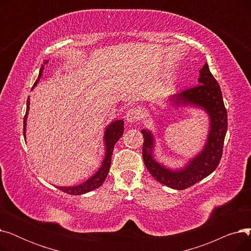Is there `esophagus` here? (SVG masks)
<instances>
[{
    "instance_id": "obj_1",
    "label": "esophagus",
    "mask_w": 251,
    "mask_h": 251,
    "mask_svg": "<svg viewBox=\"0 0 251 251\" xmlns=\"http://www.w3.org/2000/svg\"><path fill=\"white\" fill-rule=\"evenodd\" d=\"M141 116V111L137 108H132L128 110L127 114H126V120L129 123H134L136 121H138Z\"/></svg>"
}]
</instances>
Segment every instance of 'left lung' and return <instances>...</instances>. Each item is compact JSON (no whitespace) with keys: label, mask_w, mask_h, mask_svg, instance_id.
I'll return each mask as SVG.
<instances>
[{"label":"left lung","mask_w":251,"mask_h":251,"mask_svg":"<svg viewBox=\"0 0 251 251\" xmlns=\"http://www.w3.org/2000/svg\"><path fill=\"white\" fill-rule=\"evenodd\" d=\"M174 105L193 104L202 108L209 117L210 126L203 150L183 169L171 170L157 163L152 155L153 136L141 130L143 134V162L151 176L164 185L177 190L186 189L212 174L217 169L223 154L224 140L228 128L227 110L224 104L218 81L205 63L200 71L199 84L189 87L170 99Z\"/></svg>","instance_id":"left-lung-1"}]
</instances>
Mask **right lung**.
Here are the masks:
<instances>
[{
  "label": "right lung",
  "mask_w": 251,
  "mask_h": 251,
  "mask_svg": "<svg viewBox=\"0 0 251 251\" xmlns=\"http://www.w3.org/2000/svg\"><path fill=\"white\" fill-rule=\"evenodd\" d=\"M48 63V61L45 62V64ZM45 67L42 66L41 70H39V75L37 77V80L35 81V83L33 84V87L37 84L39 78H41L43 71H44ZM29 98L27 99V102H26V113L23 119V135L25 138V129H26V119H27V115H28V111H29ZM124 132V121L123 120H117L113 123H111L107 129L104 131V146H105V155L104 159L102 161V164L100 166V168L99 169L98 172L91 176L88 180H86L85 182L79 184V185L76 186H72V187H57L58 189L62 190L63 192H66L71 195H81L84 194L86 192H89L91 190H95L97 188H99L101 184L103 183V181L107 178L108 174H109V170L111 167V160H112V154H113V150L116 142L121 138V136L123 135Z\"/></svg>",
  "instance_id": "add662e5"
}]
</instances>
